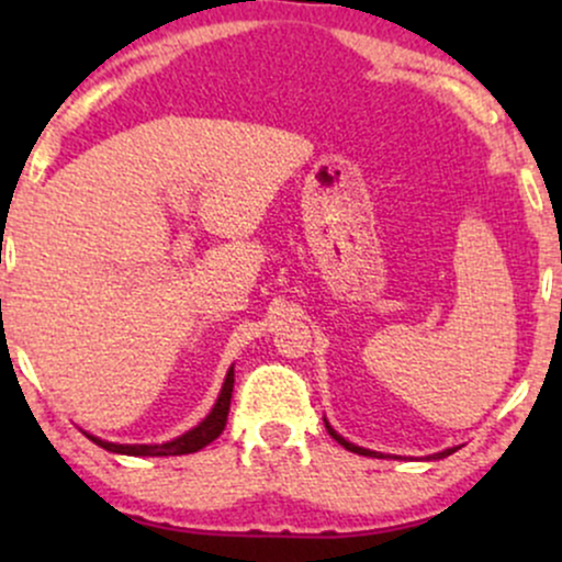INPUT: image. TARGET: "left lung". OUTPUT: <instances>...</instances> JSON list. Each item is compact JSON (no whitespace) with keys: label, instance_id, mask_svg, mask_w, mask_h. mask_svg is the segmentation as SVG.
I'll return each mask as SVG.
<instances>
[{"label":"left lung","instance_id":"obj_1","mask_svg":"<svg viewBox=\"0 0 562 562\" xmlns=\"http://www.w3.org/2000/svg\"><path fill=\"white\" fill-rule=\"evenodd\" d=\"M325 428H327V434H330L335 441L340 443V447L344 449H348V451H353V454H364V457H378V460H383V454H380V451H372V449H364V447H357V443H351V441H346L344 436H338L335 434V430L330 428V423L325 420ZM460 449V447H451V449H443V451H438V454H430L428 460H443V457H449V454H454V451Z\"/></svg>","mask_w":562,"mask_h":562}]
</instances>
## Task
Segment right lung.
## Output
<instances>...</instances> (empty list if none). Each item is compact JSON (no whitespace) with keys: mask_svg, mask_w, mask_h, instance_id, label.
<instances>
[{"mask_svg":"<svg viewBox=\"0 0 562 562\" xmlns=\"http://www.w3.org/2000/svg\"><path fill=\"white\" fill-rule=\"evenodd\" d=\"M232 389H235V367H229L227 378H224L222 393H218L214 409L209 412L203 423L195 425L192 430H187L179 438L166 443H113V441H102V438L89 436V441H94L97 447L113 451V454H128V457H177V454H192V451H200L203 447H209L214 438L222 436L224 425H227V415H229V398H232Z\"/></svg>","mask_w":562,"mask_h":562,"instance_id":"add662e5","label":"right lung"}]
</instances>
